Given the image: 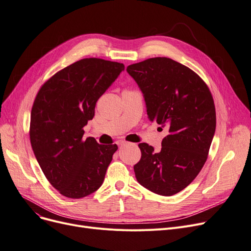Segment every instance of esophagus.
<instances>
[{
  "mask_svg": "<svg viewBox=\"0 0 251 251\" xmlns=\"http://www.w3.org/2000/svg\"><path fill=\"white\" fill-rule=\"evenodd\" d=\"M127 142L126 141H123V140H120V141H118V144H119V147H123V146H125Z\"/></svg>",
  "mask_w": 251,
  "mask_h": 251,
  "instance_id": "1",
  "label": "esophagus"
}]
</instances>
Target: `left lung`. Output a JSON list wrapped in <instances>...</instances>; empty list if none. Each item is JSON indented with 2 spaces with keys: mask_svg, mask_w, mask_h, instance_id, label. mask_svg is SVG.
Segmentation results:
<instances>
[{
  "mask_svg": "<svg viewBox=\"0 0 251 251\" xmlns=\"http://www.w3.org/2000/svg\"><path fill=\"white\" fill-rule=\"evenodd\" d=\"M126 70L142 91L150 120L169 130L160 152L138 144L135 177L153 193L174 195L195 179L207 159L216 131L213 96L194 71L170 58H151Z\"/></svg>",
  "mask_w": 251,
  "mask_h": 251,
  "instance_id": "left-lung-1",
  "label": "left lung"
}]
</instances>
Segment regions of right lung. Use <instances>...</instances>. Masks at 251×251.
Listing matches in <instances>:
<instances>
[{
  "label": "right lung",
  "mask_w": 251,
  "mask_h": 251,
  "mask_svg": "<svg viewBox=\"0 0 251 251\" xmlns=\"http://www.w3.org/2000/svg\"><path fill=\"white\" fill-rule=\"evenodd\" d=\"M122 63L79 60L38 90L30 116V143L48 181L62 195L82 199L97 191L118 150L83 138L98 100L124 70Z\"/></svg>",
  "instance_id": "right-lung-1"
}]
</instances>
